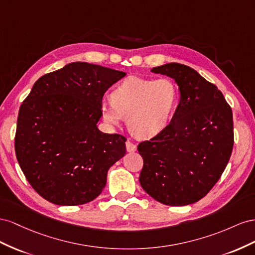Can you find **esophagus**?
Returning a JSON list of instances; mask_svg holds the SVG:
<instances>
[{
    "label": "esophagus",
    "mask_w": 255,
    "mask_h": 255,
    "mask_svg": "<svg viewBox=\"0 0 255 255\" xmlns=\"http://www.w3.org/2000/svg\"><path fill=\"white\" fill-rule=\"evenodd\" d=\"M126 149H127V151H134L136 149L135 144L133 142L130 141V140H127V142H126Z\"/></svg>",
    "instance_id": "34e87169"
}]
</instances>
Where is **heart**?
I'll use <instances>...</instances> for the list:
<instances>
[{"label":"heart","mask_w":255,"mask_h":255,"mask_svg":"<svg viewBox=\"0 0 255 255\" xmlns=\"http://www.w3.org/2000/svg\"><path fill=\"white\" fill-rule=\"evenodd\" d=\"M178 100V87L170 78L129 77L111 93V101H103L100 113L105 122L119 125L127 118L132 134L149 139L168 126Z\"/></svg>","instance_id":"heart-1"}]
</instances>
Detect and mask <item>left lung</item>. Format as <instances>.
Wrapping results in <instances>:
<instances>
[{
    "label": "left lung",
    "mask_w": 255,
    "mask_h": 255,
    "mask_svg": "<svg viewBox=\"0 0 255 255\" xmlns=\"http://www.w3.org/2000/svg\"><path fill=\"white\" fill-rule=\"evenodd\" d=\"M151 71L175 80L180 101L169 125L137 145L144 162L140 184L164 205L192 204L227 168L234 145L232 109L221 91L191 67L170 63Z\"/></svg>",
    "instance_id": "1"
}]
</instances>
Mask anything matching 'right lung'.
Wrapping results in <instances>:
<instances>
[{
	"mask_svg": "<svg viewBox=\"0 0 255 255\" xmlns=\"http://www.w3.org/2000/svg\"><path fill=\"white\" fill-rule=\"evenodd\" d=\"M125 72L76 62L40 77L19 109L14 151L28 184L56 205H82L104 190L127 139L96 124L109 87Z\"/></svg>",
	"mask_w": 255,
	"mask_h": 255,
	"instance_id": "1",
	"label": "right lung"
}]
</instances>
